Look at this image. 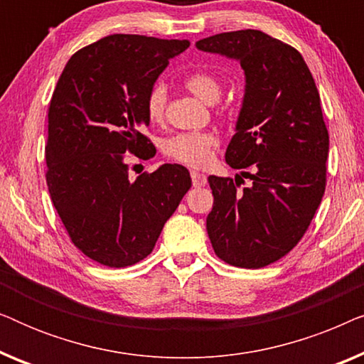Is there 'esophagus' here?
Returning <instances> with one entry per match:
<instances>
[{
    "label": "esophagus",
    "mask_w": 364,
    "mask_h": 364,
    "mask_svg": "<svg viewBox=\"0 0 364 364\" xmlns=\"http://www.w3.org/2000/svg\"><path fill=\"white\" fill-rule=\"evenodd\" d=\"M191 177H192L193 187H203V186H205V183H207V176H205V173L192 172Z\"/></svg>",
    "instance_id": "esophagus-1"
}]
</instances>
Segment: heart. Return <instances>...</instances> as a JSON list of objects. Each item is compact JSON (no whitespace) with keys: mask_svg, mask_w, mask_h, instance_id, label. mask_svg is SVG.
I'll return each instance as SVG.
<instances>
[{"mask_svg":"<svg viewBox=\"0 0 364 364\" xmlns=\"http://www.w3.org/2000/svg\"><path fill=\"white\" fill-rule=\"evenodd\" d=\"M186 87L193 96H197L203 102H215L220 97L222 86L220 81L207 71L192 73L186 77ZM167 92L162 84H156L147 94L146 112L149 121L157 124L162 122L166 112ZM218 146V137L215 132H181L167 139L164 144V152L168 159L186 164L188 167H205L212 161L213 149Z\"/></svg>","mask_w":364,"mask_h":364,"instance_id":"obj_1","label":"heart"}]
</instances>
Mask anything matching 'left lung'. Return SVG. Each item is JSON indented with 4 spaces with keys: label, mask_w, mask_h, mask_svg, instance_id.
<instances>
[{
    "label": "left lung",
    "mask_w": 364,
    "mask_h": 364,
    "mask_svg": "<svg viewBox=\"0 0 364 364\" xmlns=\"http://www.w3.org/2000/svg\"><path fill=\"white\" fill-rule=\"evenodd\" d=\"M196 46L237 59L247 82L225 161L252 186L240 191V176L208 177V238L233 267H267L301 240L325 193L330 137L320 94L301 54L257 29L220 33Z\"/></svg>",
    "instance_id": "obj_1"
}]
</instances>
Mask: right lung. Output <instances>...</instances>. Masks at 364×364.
<instances>
[{
	"label": "right lung",
	"instance_id": "1",
	"mask_svg": "<svg viewBox=\"0 0 364 364\" xmlns=\"http://www.w3.org/2000/svg\"><path fill=\"white\" fill-rule=\"evenodd\" d=\"M187 39L112 34L73 54L48 112L46 182L69 238L111 268L141 262L192 186L178 164L129 177L126 154L147 161L156 147L147 94Z\"/></svg>",
	"mask_w": 364,
	"mask_h": 364
}]
</instances>
